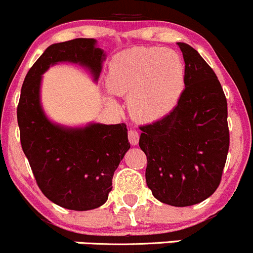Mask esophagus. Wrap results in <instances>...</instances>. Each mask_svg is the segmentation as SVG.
Returning <instances> with one entry per match:
<instances>
[{
  "label": "esophagus",
  "mask_w": 253,
  "mask_h": 253,
  "mask_svg": "<svg viewBox=\"0 0 253 253\" xmlns=\"http://www.w3.org/2000/svg\"><path fill=\"white\" fill-rule=\"evenodd\" d=\"M128 141L132 145H137L139 142V133L134 128H131L128 131Z\"/></svg>",
  "instance_id": "34e87169"
}]
</instances>
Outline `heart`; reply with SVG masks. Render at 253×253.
I'll use <instances>...</instances> for the list:
<instances>
[{
    "mask_svg": "<svg viewBox=\"0 0 253 253\" xmlns=\"http://www.w3.org/2000/svg\"><path fill=\"white\" fill-rule=\"evenodd\" d=\"M108 88L129 96L132 115L141 121L168 116L185 89V66L177 52L158 47H137L115 56L110 62ZM112 106H116L109 99Z\"/></svg>",
    "mask_w": 253,
    "mask_h": 253,
    "instance_id": "obj_1",
    "label": "heart"
}]
</instances>
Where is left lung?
I'll return each instance as SVG.
<instances>
[{
    "label": "left lung",
    "instance_id": "1",
    "mask_svg": "<svg viewBox=\"0 0 253 253\" xmlns=\"http://www.w3.org/2000/svg\"><path fill=\"white\" fill-rule=\"evenodd\" d=\"M185 60V89L168 116L141 126L145 181L158 201L197 205L220 183L228 157V104L211 66L192 46L177 42Z\"/></svg>",
    "mask_w": 253,
    "mask_h": 253
}]
</instances>
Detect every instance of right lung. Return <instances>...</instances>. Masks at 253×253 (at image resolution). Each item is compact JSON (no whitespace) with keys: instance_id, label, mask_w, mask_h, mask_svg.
<instances>
[{"instance_id":"obj_1","label":"right lung","mask_w":253,"mask_h":253,"mask_svg":"<svg viewBox=\"0 0 253 253\" xmlns=\"http://www.w3.org/2000/svg\"><path fill=\"white\" fill-rule=\"evenodd\" d=\"M94 39L50 45L25 76L17 108L20 143L42 192L71 211H90L108 201L112 176L129 149L125 124L71 128L47 119L40 104L42 73L57 62L86 67L99 78L105 53Z\"/></svg>"}]
</instances>
